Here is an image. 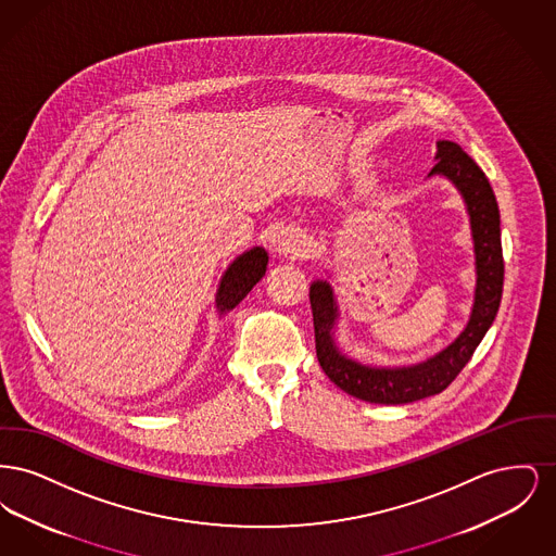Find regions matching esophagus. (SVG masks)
I'll return each mask as SVG.
<instances>
[{"label":"esophagus","instance_id":"obj_1","mask_svg":"<svg viewBox=\"0 0 556 556\" xmlns=\"http://www.w3.org/2000/svg\"><path fill=\"white\" fill-rule=\"evenodd\" d=\"M277 245H279V252L293 254V256H304L308 252V239L300 229H286L277 239Z\"/></svg>","mask_w":556,"mask_h":556}]
</instances>
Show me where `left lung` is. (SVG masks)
<instances>
[{
	"mask_svg": "<svg viewBox=\"0 0 556 556\" xmlns=\"http://www.w3.org/2000/svg\"><path fill=\"white\" fill-rule=\"evenodd\" d=\"M435 166L431 175L448 177L467 202L476 241L477 288L473 313L465 331L452 344L415 367L372 369L340 354L331 329L338 318L333 293L327 281L311 286V306L315 318L317 358L325 375L345 394L372 404H406L440 394L471 361L498 313L503 298L504 261L501 243V212L485 173L476 160L454 141H438Z\"/></svg>",
	"mask_w": 556,
	"mask_h": 556,
	"instance_id": "8db88e82",
	"label": "left lung"
}]
</instances>
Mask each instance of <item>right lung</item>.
Wrapping results in <instances>:
<instances>
[{"label": "right lung", "instance_id": "1", "mask_svg": "<svg viewBox=\"0 0 556 556\" xmlns=\"http://www.w3.org/2000/svg\"><path fill=\"white\" fill-rule=\"evenodd\" d=\"M266 263H268V256H266L265 250L252 248L250 252L241 254L238 261L227 268V273L223 275L218 293H216V308L220 311V315L236 308L239 302L250 293V290L263 279Z\"/></svg>", "mask_w": 556, "mask_h": 556}]
</instances>
